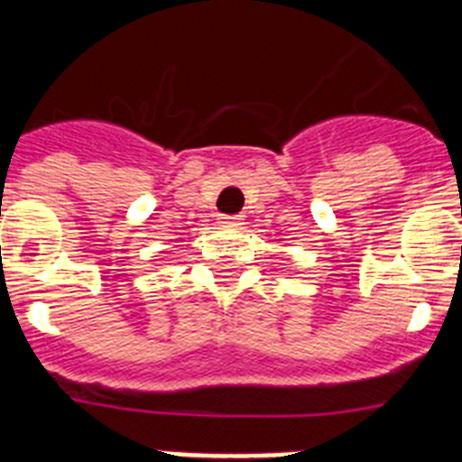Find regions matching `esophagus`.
<instances>
[{
  "label": "esophagus",
  "instance_id": "34e87169",
  "mask_svg": "<svg viewBox=\"0 0 462 462\" xmlns=\"http://www.w3.org/2000/svg\"><path fill=\"white\" fill-rule=\"evenodd\" d=\"M219 224L222 226H228V228H234V226H240V217H219Z\"/></svg>",
  "mask_w": 462,
  "mask_h": 462
}]
</instances>
